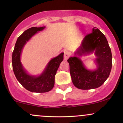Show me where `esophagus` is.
Returning a JSON list of instances; mask_svg holds the SVG:
<instances>
[{
    "label": "esophagus",
    "mask_w": 123,
    "mask_h": 123,
    "mask_svg": "<svg viewBox=\"0 0 123 123\" xmlns=\"http://www.w3.org/2000/svg\"><path fill=\"white\" fill-rule=\"evenodd\" d=\"M70 56V53L67 51H64V60H66Z\"/></svg>",
    "instance_id": "esophagus-1"
}]
</instances>
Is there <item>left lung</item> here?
I'll list each match as a JSON object with an SVG mask.
<instances>
[{"label": "left lung", "instance_id": "obj_1", "mask_svg": "<svg viewBox=\"0 0 123 123\" xmlns=\"http://www.w3.org/2000/svg\"><path fill=\"white\" fill-rule=\"evenodd\" d=\"M92 32L84 37L74 57L68 60L73 84L81 90L94 89L102 86L108 78L112 66V55L105 36L95 27ZM93 52L96 56L94 62L97 68L89 70L80 57Z\"/></svg>", "mask_w": 123, "mask_h": 123}]
</instances>
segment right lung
I'll return each instance as SVG.
<instances>
[{
	"label": "right lung",
	"mask_w": 123,
	"mask_h": 123,
	"mask_svg": "<svg viewBox=\"0 0 123 123\" xmlns=\"http://www.w3.org/2000/svg\"><path fill=\"white\" fill-rule=\"evenodd\" d=\"M45 26L32 27L27 29L17 40L12 55V65L17 79L25 89L32 92H46L51 91L54 86L55 76L61 62L63 60V53L51 60L40 75L29 74L24 68L21 62L22 49L31 37Z\"/></svg>",
	"instance_id": "obj_1"
}]
</instances>
